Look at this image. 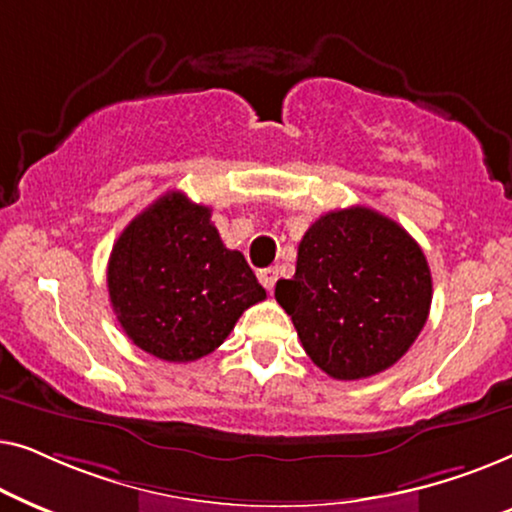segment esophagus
Returning <instances> with one entry per match:
<instances>
[{
    "label": "esophagus",
    "mask_w": 512,
    "mask_h": 512,
    "mask_svg": "<svg viewBox=\"0 0 512 512\" xmlns=\"http://www.w3.org/2000/svg\"><path fill=\"white\" fill-rule=\"evenodd\" d=\"M258 282H261L265 289L272 293V289H275V284H277V268H265L258 272Z\"/></svg>",
    "instance_id": "esophagus-1"
}]
</instances>
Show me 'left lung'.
<instances>
[{
  "label": "left lung",
  "mask_w": 512,
  "mask_h": 512,
  "mask_svg": "<svg viewBox=\"0 0 512 512\" xmlns=\"http://www.w3.org/2000/svg\"><path fill=\"white\" fill-rule=\"evenodd\" d=\"M431 293L419 244L368 207L314 221L298 244L296 275L275 286L307 356L333 380L394 366L424 328Z\"/></svg>",
  "instance_id": "8db88e82"
}]
</instances>
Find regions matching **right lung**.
Listing matches in <instances>:
<instances>
[{
    "instance_id": "add662e5",
    "label": "right lung",
    "mask_w": 512,
    "mask_h": 512,
    "mask_svg": "<svg viewBox=\"0 0 512 512\" xmlns=\"http://www.w3.org/2000/svg\"><path fill=\"white\" fill-rule=\"evenodd\" d=\"M109 300L139 349L172 363L214 352L265 289L226 249L212 209L172 191L130 221L107 268Z\"/></svg>"
}]
</instances>
